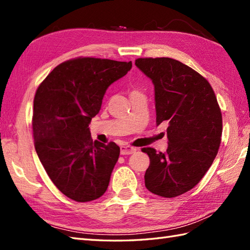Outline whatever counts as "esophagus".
I'll list each match as a JSON object with an SVG mask.
<instances>
[{
  "mask_svg": "<svg viewBox=\"0 0 250 250\" xmlns=\"http://www.w3.org/2000/svg\"><path fill=\"white\" fill-rule=\"evenodd\" d=\"M135 151H136L135 147H130V146H126V145H124V146L120 147L121 155H132V153H134Z\"/></svg>",
  "mask_w": 250,
  "mask_h": 250,
  "instance_id": "1",
  "label": "esophagus"
}]
</instances>
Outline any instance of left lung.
<instances>
[{
	"label": "left lung",
	"instance_id": "obj_1",
	"mask_svg": "<svg viewBox=\"0 0 250 250\" xmlns=\"http://www.w3.org/2000/svg\"><path fill=\"white\" fill-rule=\"evenodd\" d=\"M135 65L155 86L157 125L167 121V149L143 148L150 159L145 186L150 192L174 198L192 189L218 152L222 116L209 83L171 58H140Z\"/></svg>",
	"mask_w": 250,
	"mask_h": 250
}]
</instances>
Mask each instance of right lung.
<instances>
[{
  "instance_id": "1",
  "label": "right lung",
  "mask_w": 250,
  "mask_h": 250,
  "mask_svg": "<svg viewBox=\"0 0 250 250\" xmlns=\"http://www.w3.org/2000/svg\"><path fill=\"white\" fill-rule=\"evenodd\" d=\"M131 67V61L76 58L56 66L36 90V153L56 187L74 201L99 199L108 187L120 148L93 142L89 124L106 90Z\"/></svg>"
}]
</instances>
